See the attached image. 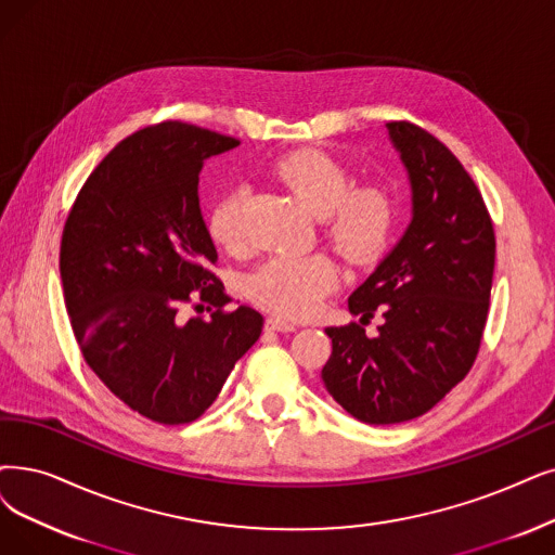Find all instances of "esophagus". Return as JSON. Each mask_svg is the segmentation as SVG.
Here are the masks:
<instances>
[{
    "label": "esophagus",
    "mask_w": 555,
    "mask_h": 555,
    "mask_svg": "<svg viewBox=\"0 0 555 555\" xmlns=\"http://www.w3.org/2000/svg\"><path fill=\"white\" fill-rule=\"evenodd\" d=\"M266 330H273V332H294L296 325L289 323V321H284V319L271 317V319H266Z\"/></svg>",
    "instance_id": "esophagus-1"
}]
</instances>
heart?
<instances>
[{
	"label": "heart",
	"instance_id": "heart-1",
	"mask_svg": "<svg viewBox=\"0 0 555 555\" xmlns=\"http://www.w3.org/2000/svg\"><path fill=\"white\" fill-rule=\"evenodd\" d=\"M271 172L321 218L330 246L346 261L369 263L387 248L396 207L383 186H352V177L344 164L317 147L286 152L273 164ZM241 203V191H228L218 197L209 214V234L225 250H238L243 243ZM337 282V266L323 253L273 255L246 278V294L266 312L305 319L317 312Z\"/></svg>",
	"mask_w": 555,
	"mask_h": 555
}]
</instances>
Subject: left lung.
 <instances>
[{
    "mask_svg": "<svg viewBox=\"0 0 555 555\" xmlns=\"http://www.w3.org/2000/svg\"><path fill=\"white\" fill-rule=\"evenodd\" d=\"M412 184V223L348 298L362 321L327 327L321 378L332 398L371 426L433 410L476 362L490 312L496 238L482 195L455 154L408 120L387 122Z\"/></svg>",
    "mask_w": 555,
    "mask_h": 555,
    "instance_id": "obj_1",
    "label": "left lung"
}]
</instances>
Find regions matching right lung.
<instances>
[{"label":"right lung","mask_w":555,"mask_h":555,"mask_svg":"<svg viewBox=\"0 0 555 555\" xmlns=\"http://www.w3.org/2000/svg\"><path fill=\"white\" fill-rule=\"evenodd\" d=\"M232 137L182 120L143 127L88 175L65 218L59 269L86 364L120 401L164 426L191 424L216 401L263 319L232 300L197 201L203 162ZM209 320L184 322V304Z\"/></svg>","instance_id":"right-lung-1"}]
</instances>
